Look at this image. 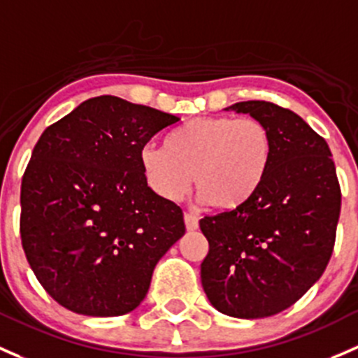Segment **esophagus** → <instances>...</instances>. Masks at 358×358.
Instances as JSON below:
<instances>
[{
  "label": "esophagus",
  "instance_id": "1",
  "mask_svg": "<svg viewBox=\"0 0 358 358\" xmlns=\"http://www.w3.org/2000/svg\"><path fill=\"white\" fill-rule=\"evenodd\" d=\"M183 220H185V227H187V229H189V231H194V229L199 228V217L195 216V214L185 213Z\"/></svg>",
  "mask_w": 358,
  "mask_h": 358
}]
</instances>
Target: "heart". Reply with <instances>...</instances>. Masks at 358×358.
<instances>
[{
    "mask_svg": "<svg viewBox=\"0 0 358 358\" xmlns=\"http://www.w3.org/2000/svg\"><path fill=\"white\" fill-rule=\"evenodd\" d=\"M273 137L255 118L204 116L173 130L164 148L145 144L138 154L149 189L164 201H180L192 185L216 209L245 204L268 176Z\"/></svg>",
    "mask_w": 358,
    "mask_h": 358,
    "instance_id": "1",
    "label": "heart"
}]
</instances>
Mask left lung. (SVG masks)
Wrapping results in <instances>:
<instances>
[{
    "label": "left lung",
    "instance_id": "obj_1",
    "mask_svg": "<svg viewBox=\"0 0 358 358\" xmlns=\"http://www.w3.org/2000/svg\"><path fill=\"white\" fill-rule=\"evenodd\" d=\"M227 111L268 127L273 159L245 204L199 223L209 242L202 288L223 314L268 317L293 306L324 273L341 190L328 144L296 113L268 101H243Z\"/></svg>",
    "mask_w": 358,
    "mask_h": 358
}]
</instances>
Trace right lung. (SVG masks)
<instances>
[{"label": "right lung", "mask_w": 358, "mask_h": 358, "mask_svg": "<svg viewBox=\"0 0 358 358\" xmlns=\"http://www.w3.org/2000/svg\"><path fill=\"white\" fill-rule=\"evenodd\" d=\"M178 120L99 96L43 131L22 178L20 236L34 274L59 306L110 317L145 299L185 223L175 202L149 189L138 154Z\"/></svg>", "instance_id": "obj_1"}]
</instances>
